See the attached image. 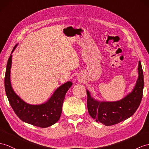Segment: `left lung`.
Instances as JSON below:
<instances>
[{
    "label": "left lung",
    "instance_id": "left-lung-1",
    "mask_svg": "<svg viewBox=\"0 0 149 149\" xmlns=\"http://www.w3.org/2000/svg\"><path fill=\"white\" fill-rule=\"evenodd\" d=\"M139 78L132 93L117 102H100L93 99L88 91L87 94V107L88 113L97 122L106 126H111L131 117L139 108L143 96L144 86L143 73L139 61Z\"/></svg>",
    "mask_w": 149,
    "mask_h": 149
}]
</instances>
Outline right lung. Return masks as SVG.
<instances>
[{"label":"right lung","instance_id":"right-lung-1","mask_svg":"<svg viewBox=\"0 0 149 149\" xmlns=\"http://www.w3.org/2000/svg\"><path fill=\"white\" fill-rule=\"evenodd\" d=\"M16 45L14 46L11 54ZM11 64L12 55H10L6 67L5 90L10 106L16 114L23 121L40 128H47L55 124L60 118L65 95L71 86L72 83L68 81L59 87L45 104L36 106L28 104L21 99L13 90L10 80Z\"/></svg>","mask_w":149,"mask_h":149}]
</instances>
